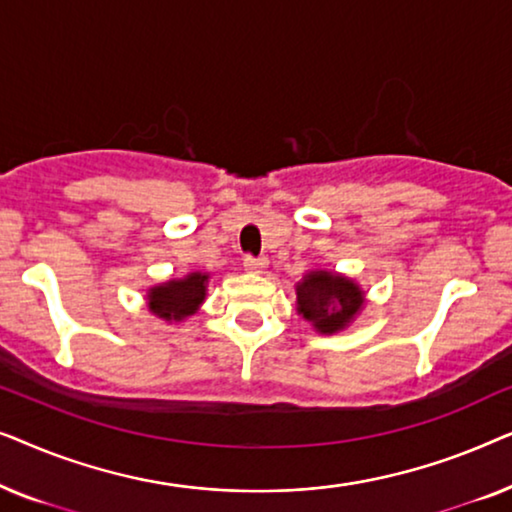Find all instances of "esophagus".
Instances as JSON below:
<instances>
[{"label":"esophagus","mask_w":512,"mask_h":512,"mask_svg":"<svg viewBox=\"0 0 512 512\" xmlns=\"http://www.w3.org/2000/svg\"><path fill=\"white\" fill-rule=\"evenodd\" d=\"M265 268H268V261H265V258H254V256L244 258V270L247 272H254V275H258V272H263Z\"/></svg>","instance_id":"1"}]
</instances>
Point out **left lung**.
<instances>
[{
    "label": "left lung",
    "mask_w": 512,
    "mask_h": 512,
    "mask_svg": "<svg viewBox=\"0 0 512 512\" xmlns=\"http://www.w3.org/2000/svg\"><path fill=\"white\" fill-rule=\"evenodd\" d=\"M366 305V291L335 270H310L296 284V312L321 335L345 331Z\"/></svg>",
    "instance_id": "left-lung-1"
}]
</instances>
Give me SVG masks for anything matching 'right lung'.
I'll return each mask as SVG.
<instances>
[{
    "instance_id": "obj_1",
    "label": "right lung",
    "mask_w": 512,
    "mask_h": 512,
    "mask_svg": "<svg viewBox=\"0 0 512 512\" xmlns=\"http://www.w3.org/2000/svg\"><path fill=\"white\" fill-rule=\"evenodd\" d=\"M207 284L209 275L200 270L188 272L181 279H167L146 291V305L158 319L167 324H179V321L193 317L205 303Z\"/></svg>"
}]
</instances>
